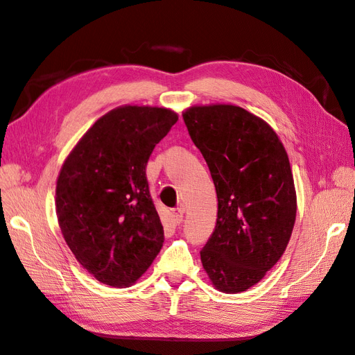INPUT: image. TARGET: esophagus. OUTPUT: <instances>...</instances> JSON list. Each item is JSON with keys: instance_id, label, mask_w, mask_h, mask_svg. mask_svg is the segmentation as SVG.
Returning a JSON list of instances; mask_svg holds the SVG:
<instances>
[{"instance_id": "1", "label": "esophagus", "mask_w": 355, "mask_h": 355, "mask_svg": "<svg viewBox=\"0 0 355 355\" xmlns=\"http://www.w3.org/2000/svg\"><path fill=\"white\" fill-rule=\"evenodd\" d=\"M171 218H173V220L176 222V225H179L182 220H184V209H173L171 210Z\"/></svg>"}]
</instances>
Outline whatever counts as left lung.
Wrapping results in <instances>:
<instances>
[{"mask_svg":"<svg viewBox=\"0 0 355 355\" xmlns=\"http://www.w3.org/2000/svg\"><path fill=\"white\" fill-rule=\"evenodd\" d=\"M182 116L218 196L202 266L220 292H244L278 262L293 231L296 192L287 153L270 125L240 106H192Z\"/></svg>","mask_w":355,"mask_h":355,"instance_id":"1","label":"left lung"}]
</instances>
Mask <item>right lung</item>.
Segmentation results:
<instances>
[{
    "mask_svg": "<svg viewBox=\"0 0 355 355\" xmlns=\"http://www.w3.org/2000/svg\"><path fill=\"white\" fill-rule=\"evenodd\" d=\"M176 121L166 108L120 106L89 128L62 166L59 227L77 261L103 284L135 283L163 247L146 164Z\"/></svg>",
    "mask_w": 355,
    "mask_h": 355,
    "instance_id": "right-lung-1",
    "label": "right lung"
}]
</instances>
